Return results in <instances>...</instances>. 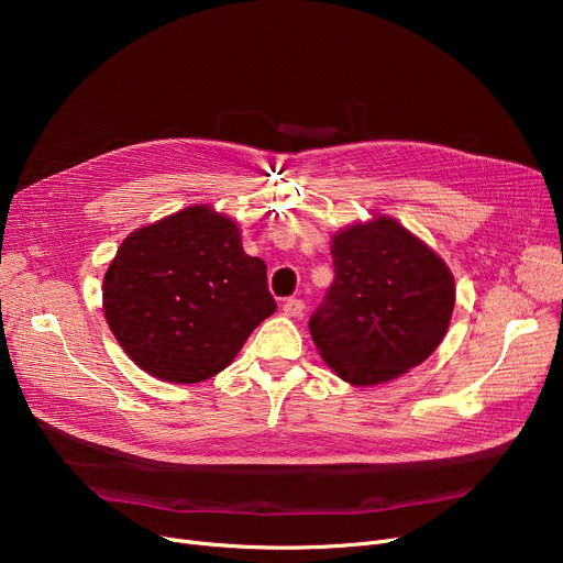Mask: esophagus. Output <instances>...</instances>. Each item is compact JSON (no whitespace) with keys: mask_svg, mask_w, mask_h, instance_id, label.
I'll use <instances>...</instances> for the list:
<instances>
[{"mask_svg":"<svg viewBox=\"0 0 563 563\" xmlns=\"http://www.w3.org/2000/svg\"><path fill=\"white\" fill-rule=\"evenodd\" d=\"M303 310H306V303L301 299H287L283 303V312L289 314V317H301Z\"/></svg>","mask_w":563,"mask_h":563,"instance_id":"34e87169","label":"esophagus"}]
</instances>
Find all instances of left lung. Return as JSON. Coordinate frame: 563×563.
I'll return each mask as SVG.
<instances>
[{
  "mask_svg": "<svg viewBox=\"0 0 563 563\" xmlns=\"http://www.w3.org/2000/svg\"><path fill=\"white\" fill-rule=\"evenodd\" d=\"M331 255L335 280L308 321L319 356L351 386L424 363L450 329V266L390 217L340 230Z\"/></svg>",
  "mask_w": 563,
  "mask_h": 563,
  "instance_id": "obj_1",
  "label": "left lung"
}]
</instances>
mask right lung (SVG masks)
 I'll return each instance as SVG.
<instances>
[{
    "mask_svg": "<svg viewBox=\"0 0 563 563\" xmlns=\"http://www.w3.org/2000/svg\"><path fill=\"white\" fill-rule=\"evenodd\" d=\"M102 308L143 372L200 383L232 363L276 301L266 264L244 253L236 223L194 205L123 240L104 274Z\"/></svg>",
    "mask_w": 563,
    "mask_h": 563,
    "instance_id": "1",
    "label": "right lung"
}]
</instances>
